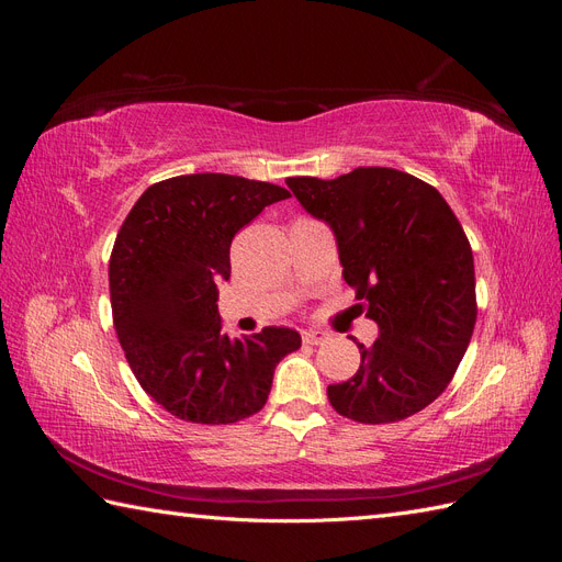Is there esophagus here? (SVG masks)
Wrapping results in <instances>:
<instances>
[{"label":"esophagus","mask_w":562,"mask_h":562,"mask_svg":"<svg viewBox=\"0 0 562 562\" xmlns=\"http://www.w3.org/2000/svg\"><path fill=\"white\" fill-rule=\"evenodd\" d=\"M302 339L307 345H323V342H328L330 339V335L326 333V330H304L302 333Z\"/></svg>","instance_id":"esophagus-1"}]
</instances>
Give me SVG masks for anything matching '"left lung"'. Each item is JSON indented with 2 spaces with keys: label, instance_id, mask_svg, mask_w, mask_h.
I'll return each instance as SVG.
<instances>
[{
  "label": "left lung",
  "instance_id": "8db88e82",
  "mask_svg": "<svg viewBox=\"0 0 562 562\" xmlns=\"http://www.w3.org/2000/svg\"><path fill=\"white\" fill-rule=\"evenodd\" d=\"M302 209L337 241L342 277L380 335L361 366L328 386L339 415L389 424L434 403L475 326L473 252L436 187L396 168L361 166L335 180L288 178Z\"/></svg>",
  "mask_w": 562,
  "mask_h": 562
}]
</instances>
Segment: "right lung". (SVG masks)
Instances as JSON below:
<instances>
[{
	"mask_svg": "<svg viewBox=\"0 0 562 562\" xmlns=\"http://www.w3.org/2000/svg\"><path fill=\"white\" fill-rule=\"evenodd\" d=\"M288 196L239 176H178L147 187L116 234V337L135 380L184 422L232 424L262 411L274 368L302 345L281 326L229 337L215 304L217 283L232 274L234 234Z\"/></svg>",
	"mask_w": 562,
	"mask_h": 562,
	"instance_id": "1",
	"label": "right lung"
}]
</instances>
